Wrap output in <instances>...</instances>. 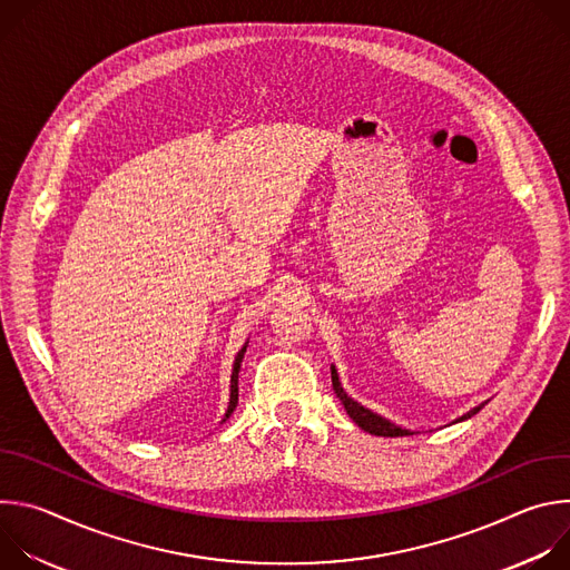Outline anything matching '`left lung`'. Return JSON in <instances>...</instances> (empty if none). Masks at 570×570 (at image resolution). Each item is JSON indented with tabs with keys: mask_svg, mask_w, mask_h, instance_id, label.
<instances>
[{
	"mask_svg": "<svg viewBox=\"0 0 570 570\" xmlns=\"http://www.w3.org/2000/svg\"><path fill=\"white\" fill-rule=\"evenodd\" d=\"M332 383H334V390H336V394L341 396V401H343V405H345L347 415H350V417L358 424V429H363L365 433H372V435H379V438H403V435H413L411 429H403V426H399V424L385 420L383 415H379V413L365 409L363 403H358L356 399H352V396L345 392V387H343V383H341V379H338L336 365H332ZM482 405H484V403L475 405V409H471L469 413H464L462 417H458L455 424H458V422H464V420H469V417H473V415L482 409Z\"/></svg>",
	"mask_w": 570,
	"mask_h": 570,
	"instance_id": "8db88e82",
	"label": "left lung"
}]
</instances>
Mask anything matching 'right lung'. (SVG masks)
Returning <instances> with one entry per match:
<instances>
[{
  "mask_svg": "<svg viewBox=\"0 0 570 570\" xmlns=\"http://www.w3.org/2000/svg\"><path fill=\"white\" fill-rule=\"evenodd\" d=\"M246 350H248V343L243 345V347L238 350V354L234 356L232 376H229V403H227V411H225V415H223V422L234 413L236 403H238V370H240V361H243V354H246Z\"/></svg>",
  "mask_w": 570,
  "mask_h": 570,
  "instance_id": "add662e5",
  "label": "right lung"
}]
</instances>
